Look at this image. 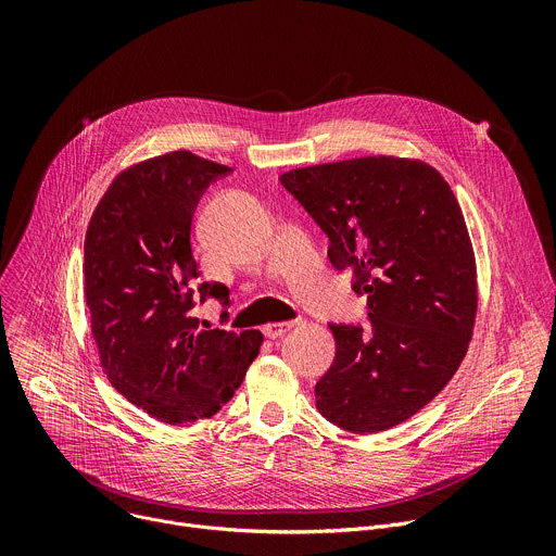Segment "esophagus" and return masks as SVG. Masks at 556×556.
Wrapping results in <instances>:
<instances>
[{
	"label": "esophagus",
	"instance_id": "obj_1",
	"mask_svg": "<svg viewBox=\"0 0 556 556\" xmlns=\"http://www.w3.org/2000/svg\"><path fill=\"white\" fill-rule=\"evenodd\" d=\"M294 328V321H279V324H266L264 326V334L268 339H281L288 330Z\"/></svg>",
	"mask_w": 556,
	"mask_h": 556
}]
</instances>
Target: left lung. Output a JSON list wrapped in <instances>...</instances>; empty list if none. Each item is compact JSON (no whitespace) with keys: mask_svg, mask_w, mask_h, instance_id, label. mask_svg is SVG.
<instances>
[{"mask_svg":"<svg viewBox=\"0 0 556 556\" xmlns=\"http://www.w3.org/2000/svg\"><path fill=\"white\" fill-rule=\"evenodd\" d=\"M281 185L328 235L337 270L367 296L371 330L337 326V356L316 382V409L352 433L409 420L466 356L478 270L446 180L412 157L367 155L286 172Z\"/></svg>","mask_w":556,"mask_h":556,"instance_id":"8db88e82","label":"left lung"}]
</instances>
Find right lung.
Instances as JSON below:
<instances>
[{"label":"right lung","mask_w":556,"mask_h":556,"mask_svg":"<svg viewBox=\"0 0 556 556\" xmlns=\"http://www.w3.org/2000/svg\"><path fill=\"white\" fill-rule=\"evenodd\" d=\"M226 174L191 151L136 163L114 178L86 232L84 294L101 367L131 405L167 425L215 416L264 341L260 330H202L191 316L208 296L228 303L226 286H193L191 251L195 206Z\"/></svg>","instance_id":"obj_1"}]
</instances>
